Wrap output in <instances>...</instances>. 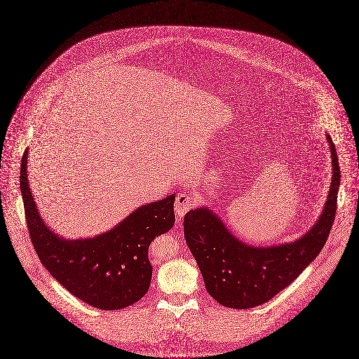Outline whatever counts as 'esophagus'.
Segmentation results:
<instances>
[{"instance_id": "esophagus-1", "label": "esophagus", "mask_w": 359, "mask_h": 359, "mask_svg": "<svg viewBox=\"0 0 359 359\" xmlns=\"http://www.w3.org/2000/svg\"><path fill=\"white\" fill-rule=\"evenodd\" d=\"M194 198L187 193L177 194L175 202V210L179 217H183L194 206Z\"/></svg>"}]
</instances>
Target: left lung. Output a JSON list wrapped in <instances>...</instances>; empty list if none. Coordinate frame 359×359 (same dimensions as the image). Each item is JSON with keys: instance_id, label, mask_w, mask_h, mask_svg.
Returning <instances> with one entry per match:
<instances>
[{"instance_id": "left-lung-1", "label": "left lung", "mask_w": 359, "mask_h": 359, "mask_svg": "<svg viewBox=\"0 0 359 359\" xmlns=\"http://www.w3.org/2000/svg\"><path fill=\"white\" fill-rule=\"evenodd\" d=\"M331 189L316 225L292 243L255 248L236 239L208 208L184 216V238L210 297L231 309H250L271 301L288 287L324 248L337 206L340 166L330 135Z\"/></svg>"}]
</instances>
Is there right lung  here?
<instances>
[{"mask_svg": "<svg viewBox=\"0 0 359 359\" xmlns=\"http://www.w3.org/2000/svg\"><path fill=\"white\" fill-rule=\"evenodd\" d=\"M27 154L20 166V191L27 229L42 265L82 302L101 310L135 304L149 290V246L175 224V195L138 208L111 231L95 238L67 241L41 219L28 187Z\"/></svg>", "mask_w": 359, "mask_h": 359, "instance_id": "right-lung-1", "label": "right lung"}]
</instances>
